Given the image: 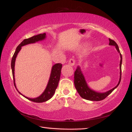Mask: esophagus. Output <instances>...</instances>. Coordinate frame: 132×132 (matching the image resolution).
Listing matches in <instances>:
<instances>
[{
    "instance_id": "obj_1",
    "label": "esophagus",
    "mask_w": 132,
    "mask_h": 132,
    "mask_svg": "<svg viewBox=\"0 0 132 132\" xmlns=\"http://www.w3.org/2000/svg\"><path fill=\"white\" fill-rule=\"evenodd\" d=\"M69 64H70V65L71 66H74V64H75V61H74V59L71 58V59H70V60H69Z\"/></svg>"
}]
</instances>
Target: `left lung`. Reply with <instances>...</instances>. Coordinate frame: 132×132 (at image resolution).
<instances>
[{
    "label": "left lung",
    "instance_id": "left-lung-1",
    "mask_svg": "<svg viewBox=\"0 0 132 132\" xmlns=\"http://www.w3.org/2000/svg\"><path fill=\"white\" fill-rule=\"evenodd\" d=\"M109 45H114L116 48L117 51L120 55L121 61L120 63H119V69H120V77H119V80L118 81V84L116 87L107 91L106 92L100 93L96 92V91L92 90V89L88 87V85L87 83V81L85 80L84 76L81 71V68L80 66H77L76 70L74 72V85H75L76 89L79 95H80L81 97L86 100H91V101H100L104 99L105 98L107 97L112 91H113L119 85V83L121 82V65L122 62V57L120 52V51L119 50L118 45H117L116 42L114 40L109 39Z\"/></svg>",
    "mask_w": 132,
    "mask_h": 132
}]
</instances>
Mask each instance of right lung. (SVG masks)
<instances>
[{
    "instance_id": "obj_1",
    "label": "right lung",
    "mask_w": 132,
    "mask_h": 132,
    "mask_svg": "<svg viewBox=\"0 0 132 132\" xmlns=\"http://www.w3.org/2000/svg\"><path fill=\"white\" fill-rule=\"evenodd\" d=\"M46 38V34L45 33H43V34H39L36 36L31 37L29 39H26L23 40L20 44L18 45L15 50V51L13 56V58L11 59V69H12V73H13V77L14 79V84L16 89L17 90L19 93H20L21 95H22L23 97H25L26 99L30 100V101L34 102L36 103H42L46 102L47 100L51 99L53 96L55 92V90L56 88L58 87V83L60 80V77H61V69L62 68V64L61 63H56L52 67L51 74H50V79L48 82L47 87L45 88L44 92H43L42 94L39 96V97L36 98H29L23 95L22 93L19 92L18 90L16 89L15 82V76H14V67H15V62L16 56L18 54V52L20 51L21 50V47L24 46L25 45L32 44V43H35L39 41H42Z\"/></svg>"
}]
</instances>
